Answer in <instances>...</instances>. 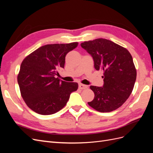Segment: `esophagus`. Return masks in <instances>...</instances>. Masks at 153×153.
I'll list each match as a JSON object with an SVG mask.
<instances>
[{"mask_svg":"<svg viewBox=\"0 0 153 153\" xmlns=\"http://www.w3.org/2000/svg\"><path fill=\"white\" fill-rule=\"evenodd\" d=\"M78 86H79V89H87V88L88 87L87 85L82 84H80Z\"/></svg>","mask_w":153,"mask_h":153,"instance_id":"esophagus-1","label":"esophagus"}]
</instances>
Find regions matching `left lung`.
<instances>
[{"label": "left lung", "mask_w": 153, "mask_h": 153, "mask_svg": "<svg viewBox=\"0 0 153 153\" xmlns=\"http://www.w3.org/2000/svg\"><path fill=\"white\" fill-rule=\"evenodd\" d=\"M80 45L92 56L96 70L103 71L104 84L90 86L94 98L88 104L100 112L117 109L130 96L136 81L131 55L121 46L103 38L85 41Z\"/></svg>", "instance_id": "obj_1"}]
</instances>
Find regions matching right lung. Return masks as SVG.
Returning a JSON list of instances; mask_svg holds the SVG:
<instances>
[{
	"mask_svg": "<svg viewBox=\"0 0 153 153\" xmlns=\"http://www.w3.org/2000/svg\"><path fill=\"white\" fill-rule=\"evenodd\" d=\"M78 43L51 44L39 47L22 61L18 83L27 105L41 115H51L64 107L72 92L78 89L76 82L55 78L57 69L64 68L66 54Z\"/></svg>",
	"mask_w": 153,
	"mask_h": 153,
	"instance_id": "right-lung-1",
	"label": "right lung"
}]
</instances>
